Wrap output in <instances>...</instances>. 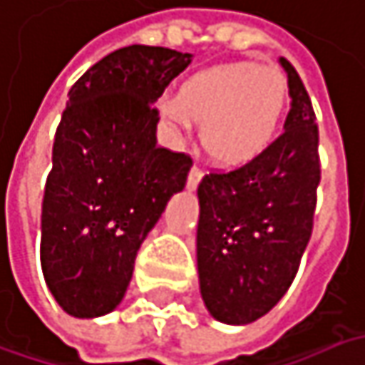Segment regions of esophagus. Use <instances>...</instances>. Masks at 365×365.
I'll use <instances>...</instances> for the list:
<instances>
[{"label":"esophagus","mask_w":365,"mask_h":365,"mask_svg":"<svg viewBox=\"0 0 365 365\" xmlns=\"http://www.w3.org/2000/svg\"><path fill=\"white\" fill-rule=\"evenodd\" d=\"M204 175V169L202 167H198V165H194L192 169H190V175H187V187L190 190H194L198 183H200V180H202Z\"/></svg>","instance_id":"34e87169"}]
</instances>
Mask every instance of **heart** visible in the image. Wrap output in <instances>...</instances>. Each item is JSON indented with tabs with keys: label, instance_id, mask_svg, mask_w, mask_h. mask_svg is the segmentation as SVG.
Wrapping results in <instances>:
<instances>
[{
	"label": "heart",
	"instance_id": "b5f03b06",
	"mask_svg": "<svg viewBox=\"0 0 365 365\" xmlns=\"http://www.w3.org/2000/svg\"><path fill=\"white\" fill-rule=\"evenodd\" d=\"M287 107L285 76L252 61L200 70L183 80L178 97L159 101L163 118L185 132L202 121L206 153L225 165L258 159L277 138Z\"/></svg>",
	"mask_w": 365,
	"mask_h": 365
}]
</instances>
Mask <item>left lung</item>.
Returning <instances> with one entry per match:
<instances>
[{"label": "left lung", "mask_w": 365, "mask_h": 365, "mask_svg": "<svg viewBox=\"0 0 365 365\" xmlns=\"http://www.w3.org/2000/svg\"><path fill=\"white\" fill-rule=\"evenodd\" d=\"M291 109L267 150L198 185L200 293L227 324H250L293 283L314 227L320 183L318 123L302 78L285 57Z\"/></svg>", "instance_id": "8db88e82"}]
</instances>
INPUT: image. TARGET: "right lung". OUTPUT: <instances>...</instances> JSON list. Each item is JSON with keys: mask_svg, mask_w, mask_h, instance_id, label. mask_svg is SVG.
<instances>
[{"mask_svg": "<svg viewBox=\"0 0 365 365\" xmlns=\"http://www.w3.org/2000/svg\"><path fill=\"white\" fill-rule=\"evenodd\" d=\"M190 57L130 45L105 55L68 93L43 196L41 264L57 304L76 318L121 302L140 244L185 185L192 157L157 144L153 103Z\"/></svg>", "mask_w": 365, "mask_h": 365, "instance_id": "obj_1", "label": "right lung"}]
</instances>
